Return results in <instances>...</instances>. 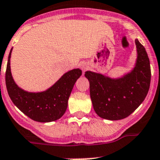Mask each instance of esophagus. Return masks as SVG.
Masks as SVG:
<instances>
[{"instance_id": "esophagus-1", "label": "esophagus", "mask_w": 160, "mask_h": 160, "mask_svg": "<svg viewBox=\"0 0 160 160\" xmlns=\"http://www.w3.org/2000/svg\"><path fill=\"white\" fill-rule=\"evenodd\" d=\"M80 68L82 69L83 71H85L87 69L89 68V66H88V64H86V63H81V65H80Z\"/></svg>"}]
</instances>
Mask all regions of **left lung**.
I'll use <instances>...</instances> for the list:
<instances>
[{
    "mask_svg": "<svg viewBox=\"0 0 160 160\" xmlns=\"http://www.w3.org/2000/svg\"><path fill=\"white\" fill-rule=\"evenodd\" d=\"M137 61L134 70L120 79H110L91 71L84 76L89 81V93L93 109L108 120L127 118L141 104L150 89L151 71L145 48L136 40Z\"/></svg>",
    "mask_w": 160,
    "mask_h": 160,
    "instance_id": "left-lung-1",
    "label": "left lung"
}]
</instances>
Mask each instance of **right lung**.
Returning <instances> with one entry per match:
<instances>
[{"label":"right lung","instance_id":"obj_1","mask_svg":"<svg viewBox=\"0 0 160 160\" xmlns=\"http://www.w3.org/2000/svg\"><path fill=\"white\" fill-rule=\"evenodd\" d=\"M12 50V49H11ZM6 71V89L14 104L26 116L40 122H49L63 116L74 84L82 74L80 69H74L64 74L50 89L41 93H28L17 86L10 72V55Z\"/></svg>","mask_w":160,"mask_h":160}]
</instances>
